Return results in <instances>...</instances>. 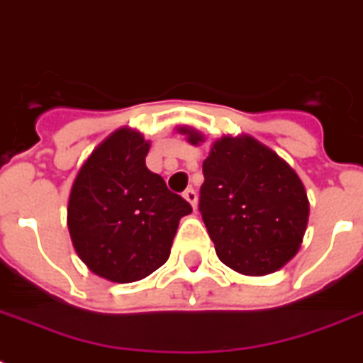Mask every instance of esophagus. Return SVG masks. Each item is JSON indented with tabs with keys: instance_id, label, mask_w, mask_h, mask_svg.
I'll list each match as a JSON object with an SVG mask.
<instances>
[{
	"instance_id": "34e87169",
	"label": "esophagus",
	"mask_w": 363,
	"mask_h": 363,
	"mask_svg": "<svg viewBox=\"0 0 363 363\" xmlns=\"http://www.w3.org/2000/svg\"><path fill=\"white\" fill-rule=\"evenodd\" d=\"M182 198L186 199L188 203L192 205L194 209H196V203H198V194H196V190H194V188H186V190H184V194H182Z\"/></svg>"
}]
</instances>
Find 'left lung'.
<instances>
[{
	"instance_id": "8db88e82",
	"label": "left lung",
	"mask_w": 363,
	"mask_h": 363,
	"mask_svg": "<svg viewBox=\"0 0 363 363\" xmlns=\"http://www.w3.org/2000/svg\"><path fill=\"white\" fill-rule=\"evenodd\" d=\"M190 145L205 137L179 128ZM199 213L220 262L242 275L281 269L299 250L309 199L298 173L250 135L216 139L203 162Z\"/></svg>"
}]
</instances>
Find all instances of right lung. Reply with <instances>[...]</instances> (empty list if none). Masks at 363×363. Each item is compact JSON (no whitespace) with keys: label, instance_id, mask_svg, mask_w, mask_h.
<instances>
[{"label":"right lung","instance_id":"1","mask_svg":"<svg viewBox=\"0 0 363 363\" xmlns=\"http://www.w3.org/2000/svg\"><path fill=\"white\" fill-rule=\"evenodd\" d=\"M150 143L113 131L82 164L71 186L67 228L79 258L111 282H135L169 258L179 220L192 207L145 164Z\"/></svg>","mask_w":363,"mask_h":363}]
</instances>
